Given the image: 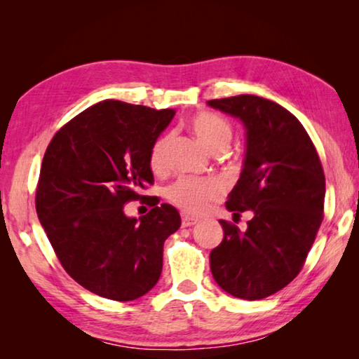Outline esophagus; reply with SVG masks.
I'll return each instance as SVG.
<instances>
[{
  "label": "esophagus",
  "mask_w": 359,
  "mask_h": 359,
  "mask_svg": "<svg viewBox=\"0 0 359 359\" xmlns=\"http://www.w3.org/2000/svg\"><path fill=\"white\" fill-rule=\"evenodd\" d=\"M196 223H198V218H193V217H188V215L182 217V226H184V228L193 226V224H196Z\"/></svg>",
  "instance_id": "obj_1"
}]
</instances>
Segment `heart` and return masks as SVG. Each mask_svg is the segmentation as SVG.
Returning <instances> with one entry per match:
<instances>
[{
  "mask_svg": "<svg viewBox=\"0 0 359 359\" xmlns=\"http://www.w3.org/2000/svg\"><path fill=\"white\" fill-rule=\"evenodd\" d=\"M190 126L196 137L201 141L210 151L224 150L229 145L233 137V130L228 120L217 114L201 112L196 114L190 120ZM171 135H161L151 144L150 149V166L154 171H160L166 163V151L171 144ZM222 187L218 182L208 179H191L182 177L175 180L172 185L166 188V198L179 209L185 210L187 214H201L209 208L212 201L220 198Z\"/></svg>",
  "mask_w": 359,
  "mask_h": 359,
  "instance_id": "obj_1",
  "label": "heart"
}]
</instances>
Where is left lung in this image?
<instances>
[{
	"mask_svg": "<svg viewBox=\"0 0 359 359\" xmlns=\"http://www.w3.org/2000/svg\"><path fill=\"white\" fill-rule=\"evenodd\" d=\"M208 104L242 121L245 160L228 194L233 215L252 210L247 229L220 220L222 244L210 252V271L226 293L263 299L293 280L323 220L325 172L301 121L255 95Z\"/></svg>",
	"mask_w": 359,
	"mask_h": 359,
	"instance_id": "1",
	"label": "left lung"
}]
</instances>
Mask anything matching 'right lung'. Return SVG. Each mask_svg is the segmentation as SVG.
Returning <instances> with one entry per match:
<instances>
[{"label":"right lung","mask_w":359,"mask_h":359,"mask_svg":"<svg viewBox=\"0 0 359 359\" xmlns=\"http://www.w3.org/2000/svg\"><path fill=\"white\" fill-rule=\"evenodd\" d=\"M174 114L106 100L69 120L46 150L36 212L65 271L95 294L135 301L161 276L163 245L180 215L141 190L154 184L151 144ZM137 198L152 209L128 217L124 204Z\"/></svg>","instance_id":"right-lung-1"}]
</instances>
